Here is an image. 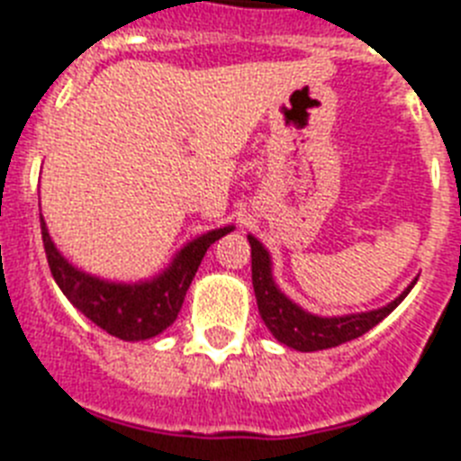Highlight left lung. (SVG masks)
Instances as JSON below:
<instances>
[{"instance_id": "1", "label": "left lung", "mask_w": 461, "mask_h": 461, "mask_svg": "<svg viewBox=\"0 0 461 461\" xmlns=\"http://www.w3.org/2000/svg\"><path fill=\"white\" fill-rule=\"evenodd\" d=\"M247 240L252 247V285L254 294H257L258 315L280 344L296 348V351H322V348H332V346L358 339L365 332H370L372 327L379 325L417 283V277H414V283L401 296H395L391 303L367 311V313L322 318V315L303 311L302 306H296L292 299L280 292L273 280L271 254L266 252V247L254 235H247Z\"/></svg>"}]
</instances>
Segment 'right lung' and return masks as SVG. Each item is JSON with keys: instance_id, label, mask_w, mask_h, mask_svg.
Segmentation results:
<instances>
[{"instance_id": "1", "label": "right lung", "mask_w": 461, "mask_h": 461, "mask_svg": "<svg viewBox=\"0 0 461 461\" xmlns=\"http://www.w3.org/2000/svg\"><path fill=\"white\" fill-rule=\"evenodd\" d=\"M41 221V240L47 252L49 268L60 287V292L70 299V303L85 313L94 325L124 341H143L165 332L176 321L178 311L184 306L185 292L197 273L209 245L233 230V226L216 228L200 238L190 240L181 247L165 271L146 283H110L96 276L79 271L56 249L47 223Z\"/></svg>"}]
</instances>
